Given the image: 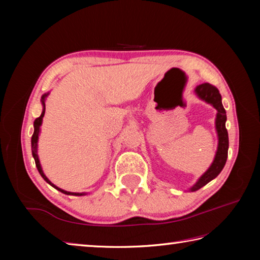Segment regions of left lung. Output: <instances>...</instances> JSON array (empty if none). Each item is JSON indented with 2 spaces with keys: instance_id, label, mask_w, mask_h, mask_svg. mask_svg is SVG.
Returning <instances> with one entry per match:
<instances>
[{
  "instance_id": "8db88e82",
  "label": "left lung",
  "mask_w": 260,
  "mask_h": 260,
  "mask_svg": "<svg viewBox=\"0 0 260 260\" xmlns=\"http://www.w3.org/2000/svg\"><path fill=\"white\" fill-rule=\"evenodd\" d=\"M195 94L200 100L204 101L208 104H211L217 110V117H215V131L218 135V148L215 152L214 159L212 164L206 170V172L197 180L192 187L189 188V191H196L201 189L211 180L217 178L219 173L221 172L223 166L226 164L228 156V147H230V141H228V132L226 129V110L223 109L221 102V95L219 90L214 86L210 83H202L195 88Z\"/></svg>"
}]
</instances>
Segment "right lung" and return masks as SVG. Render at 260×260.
Returning a JSON list of instances; mask_svg holds the SVG:
<instances>
[{
	"label": "right lung",
	"mask_w": 260,
	"mask_h": 260,
	"mask_svg": "<svg viewBox=\"0 0 260 260\" xmlns=\"http://www.w3.org/2000/svg\"><path fill=\"white\" fill-rule=\"evenodd\" d=\"M49 95V93H47L45 95H42L41 98V103H42V112H41V116L37 118V119L34 120V133L32 135V140H30V143H32V155H33V158L35 160V165H37V169L39 171V173H40L41 177L43 178V180L47 183H49L51 187H54L55 189H57V190H59L60 192L65 193V195H74V196H83V195H87L86 192H71V191H67L64 190V189H60L57 186H55L54 183H52L49 179H48L46 177V174L43 173V170L41 167V164H40V159H39V156H38V141H39V134H40V127L42 125V119H43V116H45V111H46V99L47 96Z\"/></svg>",
	"instance_id": "add662e5"
}]
</instances>
